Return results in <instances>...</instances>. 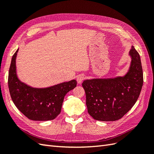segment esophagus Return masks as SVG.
Masks as SVG:
<instances>
[{"label": "esophagus", "instance_id": "34e87169", "mask_svg": "<svg viewBox=\"0 0 154 154\" xmlns=\"http://www.w3.org/2000/svg\"><path fill=\"white\" fill-rule=\"evenodd\" d=\"M85 75L83 74H80L79 75H77V81L78 84H81V83H82V81L85 79Z\"/></svg>", "mask_w": 154, "mask_h": 154}]
</instances>
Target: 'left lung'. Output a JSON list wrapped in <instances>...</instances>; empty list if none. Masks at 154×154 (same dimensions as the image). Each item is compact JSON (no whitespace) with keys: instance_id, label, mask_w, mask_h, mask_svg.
<instances>
[{"instance_id":"1","label":"left lung","mask_w":154,"mask_h":154,"mask_svg":"<svg viewBox=\"0 0 154 154\" xmlns=\"http://www.w3.org/2000/svg\"><path fill=\"white\" fill-rule=\"evenodd\" d=\"M132 60L122 77L92 79L83 81L88 112L94 119L115 121L134 105L143 85V71L140 55L132 45L129 51Z\"/></svg>"}]
</instances>
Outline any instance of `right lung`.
Returning a JSON list of instances; mask_svg holds the SVG:
<instances>
[{"label":"right lung","mask_w":154,"mask_h":154,"mask_svg":"<svg viewBox=\"0 0 154 154\" xmlns=\"http://www.w3.org/2000/svg\"><path fill=\"white\" fill-rule=\"evenodd\" d=\"M13 55L9 69L8 84L10 94L17 109L28 119L47 121L55 119L61 112L64 97L77 86L71 80L45 88H34L22 82L16 74V59Z\"/></svg>","instance_id":"right-lung-1"}]
</instances>
